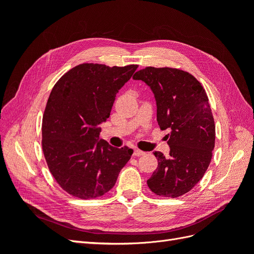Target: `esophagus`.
I'll use <instances>...</instances> for the list:
<instances>
[{
	"label": "esophagus",
	"instance_id": "1",
	"mask_svg": "<svg viewBox=\"0 0 254 254\" xmlns=\"http://www.w3.org/2000/svg\"><path fill=\"white\" fill-rule=\"evenodd\" d=\"M144 155H145V152L140 150V149H134L133 150V156L134 157H141V156H144Z\"/></svg>",
	"mask_w": 254,
	"mask_h": 254
}]
</instances>
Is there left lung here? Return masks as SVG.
Returning <instances> with one entry per match:
<instances>
[{
    "label": "left lung",
    "mask_w": 254,
    "mask_h": 254,
    "mask_svg": "<svg viewBox=\"0 0 254 254\" xmlns=\"http://www.w3.org/2000/svg\"><path fill=\"white\" fill-rule=\"evenodd\" d=\"M150 87L157 121L166 135L170 156L155 151L158 167L147 186L158 196L184 195L201 180L212 159L215 124L205 90L193 75L173 67L147 66L132 77Z\"/></svg>",
    "instance_id": "left-lung-1"
}]
</instances>
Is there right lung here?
<instances>
[{
	"label": "right lung",
	"mask_w": 254,
	"mask_h": 254,
	"mask_svg": "<svg viewBox=\"0 0 254 254\" xmlns=\"http://www.w3.org/2000/svg\"><path fill=\"white\" fill-rule=\"evenodd\" d=\"M136 64H82L54 86L42 120V149L60 188L80 199L103 196L117 182L133 150L98 141L119 90Z\"/></svg>",
	"instance_id": "right-lung-1"
}]
</instances>
